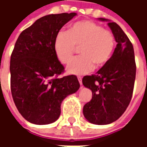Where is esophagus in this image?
<instances>
[{
	"label": "esophagus",
	"instance_id": "esophagus-1",
	"mask_svg": "<svg viewBox=\"0 0 147 147\" xmlns=\"http://www.w3.org/2000/svg\"><path fill=\"white\" fill-rule=\"evenodd\" d=\"M78 80H79V82H80V85H82L83 83H82V77L78 76Z\"/></svg>",
	"mask_w": 147,
	"mask_h": 147
}]
</instances>
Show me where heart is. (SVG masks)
<instances>
[{"label":"heart","mask_w":147,"mask_h":147,"mask_svg":"<svg viewBox=\"0 0 147 147\" xmlns=\"http://www.w3.org/2000/svg\"><path fill=\"white\" fill-rule=\"evenodd\" d=\"M115 37L112 31L90 20L78 21L67 31L61 30L53 43L55 54L62 64H67L80 47L81 56L73 59L67 67L74 75L89 72L95 65L103 67L108 63L115 48Z\"/></svg>","instance_id":"obj_1"}]
</instances>
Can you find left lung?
I'll use <instances>...</instances> for the list:
<instances>
[{"instance_id":"8db88e82","label":"left lung","mask_w":147,"mask_h":147,"mask_svg":"<svg viewBox=\"0 0 147 147\" xmlns=\"http://www.w3.org/2000/svg\"><path fill=\"white\" fill-rule=\"evenodd\" d=\"M109 21V27L117 42L108 63L95 75L83 78V84L92 91V99L85 104L83 115L94 124H109L125 112L132 97L136 64L131 42L116 23Z\"/></svg>"}]
</instances>
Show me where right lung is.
I'll use <instances>...</instances> for the list:
<instances>
[{"instance_id": "add662e5", "label": "right lung", "mask_w": 147, "mask_h": 147, "mask_svg": "<svg viewBox=\"0 0 147 147\" xmlns=\"http://www.w3.org/2000/svg\"><path fill=\"white\" fill-rule=\"evenodd\" d=\"M76 13L45 16L22 31L10 60L11 92L18 111L30 123L49 124L61 115V105L76 93V76L62 78L64 66L55 54L56 35Z\"/></svg>"}]
</instances>
